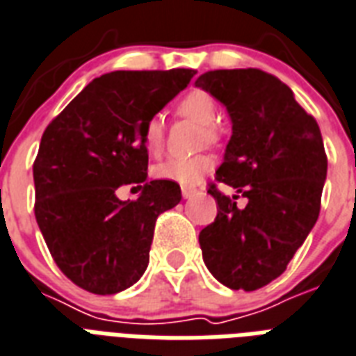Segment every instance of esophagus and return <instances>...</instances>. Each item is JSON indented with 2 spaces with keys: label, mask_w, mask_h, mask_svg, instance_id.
<instances>
[{
  "label": "esophagus",
  "mask_w": 356,
  "mask_h": 356,
  "mask_svg": "<svg viewBox=\"0 0 356 356\" xmlns=\"http://www.w3.org/2000/svg\"><path fill=\"white\" fill-rule=\"evenodd\" d=\"M181 194H183L184 200H190L192 196H196L197 190L196 188H186V186H184V188H181Z\"/></svg>",
  "instance_id": "esophagus-1"
}]
</instances>
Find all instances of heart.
<instances>
[{"label":"heart","instance_id":"obj_1","mask_svg":"<svg viewBox=\"0 0 356 356\" xmlns=\"http://www.w3.org/2000/svg\"><path fill=\"white\" fill-rule=\"evenodd\" d=\"M177 112L183 118H188L207 127L216 118V102L211 95L197 89V91H190L179 100ZM205 134L211 142L216 140V130L213 127H207ZM142 142L149 154L156 156L162 153L164 119L160 115H153L145 121L142 130ZM213 159L209 154H196V156H188V159H168L160 162L159 166H154L153 173L154 177L162 179V181H170V183L181 184V186H192V184L200 183L213 170Z\"/></svg>","mask_w":356,"mask_h":356}]
</instances>
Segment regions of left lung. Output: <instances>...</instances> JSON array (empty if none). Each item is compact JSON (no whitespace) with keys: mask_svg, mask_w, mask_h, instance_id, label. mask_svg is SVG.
Listing matches in <instances>:
<instances>
[{"mask_svg":"<svg viewBox=\"0 0 356 356\" xmlns=\"http://www.w3.org/2000/svg\"><path fill=\"white\" fill-rule=\"evenodd\" d=\"M226 106L232 138L216 179L243 194L211 186L218 214L200 233L209 273L229 289L254 291L286 270L316 226L327 154L316 119L276 76L259 69L209 70L196 80Z\"/></svg>","mask_w":356,"mask_h":356,"instance_id":"8db88e82","label":"left lung"}]
</instances>
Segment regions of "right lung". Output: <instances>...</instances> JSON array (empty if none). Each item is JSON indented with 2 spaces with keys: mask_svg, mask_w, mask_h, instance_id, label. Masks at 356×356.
Here are the masks:
<instances>
[{
  "mask_svg": "<svg viewBox=\"0 0 356 356\" xmlns=\"http://www.w3.org/2000/svg\"><path fill=\"white\" fill-rule=\"evenodd\" d=\"M196 70H115L88 83L46 127L33 164L35 218L54 261L95 295L134 286L149 263L154 222L181 202L179 184L147 181L142 130ZM123 184H143L123 202Z\"/></svg>",
  "mask_w": 356,
  "mask_h": 356,
  "instance_id": "obj_1",
  "label": "right lung"
}]
</instances>
